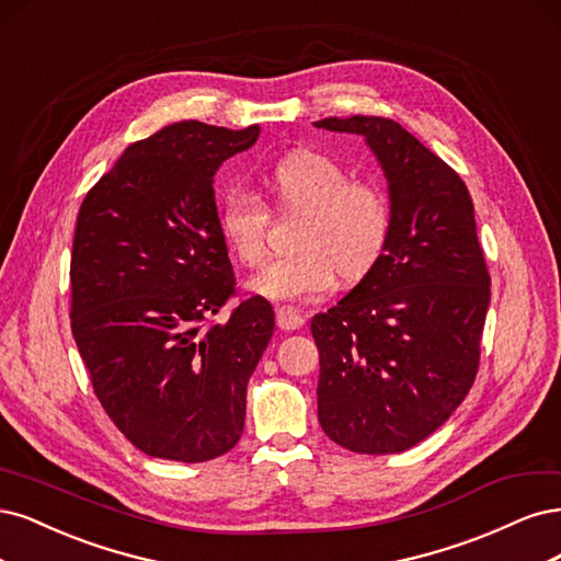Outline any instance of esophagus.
Here are the masks:
<instances>
[{
    "label": "esophagus",
    "mask_w": 561,
    "mask_h": 561,
    "mask_svg": "<svg viewBox=\"0 0 561 561\" xmlns=\"http://www.w3.org/2000/svg\"><path fill=\"white\" fill-rule=\"evenodd\" d=\"M302 323H305L302 314L291 310V307H279V310H277V327L282 331H298Z\"/></svg>",
    "instance_id": "1"
}]
</instances>
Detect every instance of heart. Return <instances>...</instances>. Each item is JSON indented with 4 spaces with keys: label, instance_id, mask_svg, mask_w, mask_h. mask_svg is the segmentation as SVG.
<instances>
[{
    "label": "heart",
    "instance_id": "b5f03b06",
    "mask_svg": "<svg viewBox=\"0 0 561 561\" xmlns=\"http://www.w3.org/2000/svg\"><path fill=\"white\" fill-rule=\"evenodd\" d=\"M270 205L279 214H302L296 254L270 263L249 282L254 294L275 302H302L327 294L337 273L358 282L385 256L393 214L387 193L354 182L352 172L331 156L298 151L265 174ZM221 238L247 267L267 256L270 211L254 195L232 193L219 214Z\"/></svg>",
    "mask_w": 561,
    "mask_h": 561
}]
</instances>
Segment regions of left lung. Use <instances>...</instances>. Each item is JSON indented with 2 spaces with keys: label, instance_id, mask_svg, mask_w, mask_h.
I'll return each mask as SVG.
<instances>
[{
  "label": "left lung",
  "instance_id": "left-lung-1",
  "mask_svg": "<svg viewBox=\"0 0 561 561\" xmlns=\"http://www.w3.org/2000/svg\"><path fill=\"white\" fill-rule=\"evenodd\" d=\"M314 125L366 137L393 214L385 256L312 319L319 424L358 455H396L440 428L476 382L492 279L473 201L461 176L391 118Z\"/></svg>",
  "mask_w": 561,
  "mask_h": 561
}]
</instances>
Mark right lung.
<instances>
[{
  "instance_id": "add662e5",
  "label": "right lung",
  "mask_w": 561,
  "mask_h": 561,
  "mask_svg": "<svg viewBox=\"0 0 561 561\" xmlns=\"http://www.w3.org/2000/svg\"><path fill=\"white\" fill-rule=\"evenodd\" d=\"M259 133L168 125L130 144L81 203L71 335L104 412L149 457L209 461L244 431L247 385L275 310L251 296L214 319L234 277L211 184Z\"/></svg>"
}]
</instances>
